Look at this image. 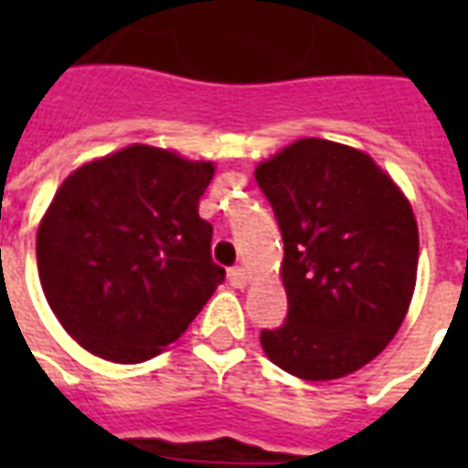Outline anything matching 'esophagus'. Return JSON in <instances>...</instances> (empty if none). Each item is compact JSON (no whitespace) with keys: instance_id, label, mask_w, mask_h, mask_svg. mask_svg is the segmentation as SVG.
<instances>
[{"instance_id":"34e87169","label":"esophagus","mask_w":468,"mask_h":468,"mask_svg":"<svg viewBox=\"0 0 468 468\" xmlns=\"http://www.w3.org/2000/svg\"><path fill=\"white\" fill-rule=\"evenodd\" d=\"M228 278H230V285H235V288H245V285L250 283V273L245 268H233L228 273Z\"/></svg>"}]
</instances>
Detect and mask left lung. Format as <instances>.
Wrapping results in <instances>:
<instances>
[{"label": "left lung", "instance_id": "1", "mask_svg": "<svg viewBox=\"0 0 468 468\" xmlns=\"http://www.w3.org/2000/svg\"><path fill=\"white\" fill-rule=\"evenodd\" d=\"M283 233L288 321L261 334L265 356L303 381L371 363L411 305L416 215L371 154L303 137L255 167Z\"/></svg>", "mask_w": 468, "mask_h": 468}]
</instances>
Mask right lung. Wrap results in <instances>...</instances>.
Masks as SVG:
<instances>
[{
	"instance_id": "obj_1",
	"label": "right lung",
	"mask_w": 468,
	"mask_h": 468,
	"mask_svg": "<svg viewBox=\"0 0 468 468\" xmlns=\"http://www.w3.org/2000/svg\"><path fill=\"white\" fill-rule=\"evenodd\" d=\"M210 160L127 144L65 177L37 228L52 314L85 351L143 363L185 334L225 271L197 215Z\"/></svg>"
}]
</instances>
